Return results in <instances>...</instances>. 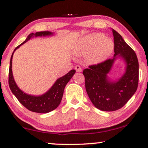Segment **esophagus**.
I'll use <instances>...</instances> for the list:
<instances>
[{
  "label": "esophagus",
  "mask_w": 148,
  "mask_h": 148,
  "mask_svg": "<svg viewBox=\"0 0 148 148\" xmlns=\"http://www.w3.org/2000/svg\"><path fill=\"white\" fill-rule=\"evenodd\" d=\"M75 69L76 70L77 72H82V68H81V66L79 65H76L75 66Z\"/></svg>",
  "instance_id": "1"
}]
</instances>
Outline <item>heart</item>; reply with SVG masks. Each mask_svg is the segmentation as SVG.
Masks as SVG:
<instances>
[{
    "mask_svg": "<svg viewBox=\"0 0 148 148\" xmlns=\"http://www.w3.org/2000/svg\"><path fill=\"white\" fill-rule=\"evenodd\" d=\"M114 50V42L110 38H104L100 33L86 36L79 40L73 48L75 56H85L89 64H98L108 58Z\"/></svg>",
    "mask_w": 148,
    "mask_h": 148,
    "instance_id": "1",
    "label": "heart"
}]
</instances>
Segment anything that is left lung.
I'll return each mask as SVG.
<instances>
[{
	"label": "left lung",
	"instance_id": "obj_1",
	"mask_svg": "<svg viewBox=\"0 0 148 148\" xmlns=\"http://www.w3.org/2000/svg\"><path fill=\"white\" fill-rule=\"evenodd\" d=\"M114 36V57L98 64L89 66L83 71L86 90L95 107L102 111L119 110L136 92L139 82V62L134 50L112 29ZM121 57L126 64L125 73L121 78L112 82L108 77L114 60Z\"/></svg>",
	"mask_w": 148,
	"mask_h": 148
}]
</instances>
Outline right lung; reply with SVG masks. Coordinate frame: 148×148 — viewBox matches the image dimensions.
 <instances>
[{"label": "right lung", "instance_id": "obj_1", "mask_svg": "<svg viewBox=\"0 0 148 148\" xmlns=\"http://www.w3.org/2000/svg\"><path fill=\"white\" fill-rule=\"evenodd\" d=\"M53 33L50 32H39L36 33L30 34L26 40L23 43H21L17 47L15 48L12 54L11 60H10L9 72V85L11 92L15 95L19 102L25 106L26 108L30 111L38 113H47L54 110L58 106L61 102L62 95H63L64 90L66 85L72 78L75 73V70L73 69L70 71L65 75L58 78L53 86L51 87L48 92L41 96H32L24 93L23 91L20 90L19 87L17 86L14 80L12 72V58H13V53L18 48L20 47L22 44L33 38L34 36H52Z\"/></svg>", "mask_w": 148, "mask_h": 148}]
</instances>
